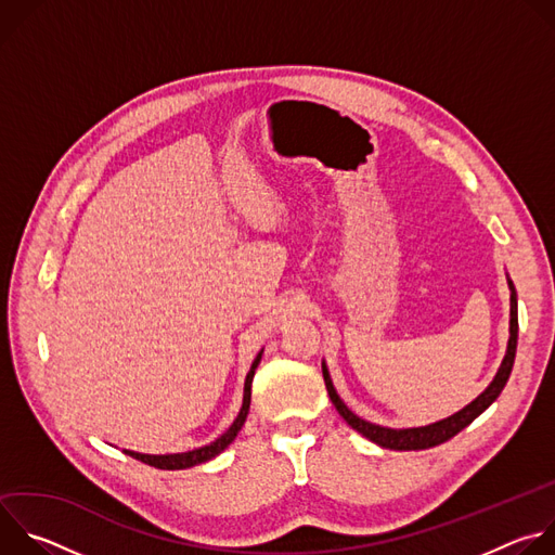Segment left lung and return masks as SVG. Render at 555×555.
<instances>
[{"instance_id": "obj_1", "label": "left lung", "mask_w": 555, "mask_h": 555, "mask_svg": "<svg viewBox=\"0 0 555 555\" xmlns=\"http://www.w3.org/2000/svg\"><path fill=\"white\" fill-rule=\"evenodd\" d=\"M509 285V343H507V351L505 358L499 366V373L494 375L492 384L479 395L477 400L469 402L465 409H461L459 413L435 422L430 426H420V428H384L377 424H371L362 417H358L356 413H351L347 409V404L338 398V392L332 384L327 364L323 362V377H325V386L330 392V400L334 402L336 411L340 413V417L353 428L358 430L362 437H366L369 441L382 446V448H390V450H426L433 446H439L448 439H452L456 433H461L465 426H469L474 420H477L496 398L501 395V390L505 388L512 366H514V358H516V343H518V300H516V289L514 283L507 279Z\"/></svg>"}]
</instances>
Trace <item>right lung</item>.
<instances>
[{
  "mask_svg": "<svg viewBox=\"0 0 555 555\" xmlns=\"http://www.w3.org/2000/svg\"><path fill=\"white\" fill-rule=\"evenodd\" d=\"M261 353H263V349L259 351V356L255 358V362H253V366H250V371H248V375H246L242 411H240V415H236V420L232 422V426H230L219 439H215L212 443L202 446V448H197V450L178 452V454H142V452H133V450H122V452L129 454V456H133V459H138V461H142V463H146V465L160 467V469H184V467H193V465L206 463V461H210L212 456H217L219 452H223V450L234 441L236 433L242 430V426H244V422H246V417H248V411H250V395H253L250 386H253L255 371H257V366H259V362H261Z\"/></svg>",
  "mask_w": 555,
  "mask_h": 555,
  "instance_id": "add662e5",
  "label": "right lung"
}]
</instances>
